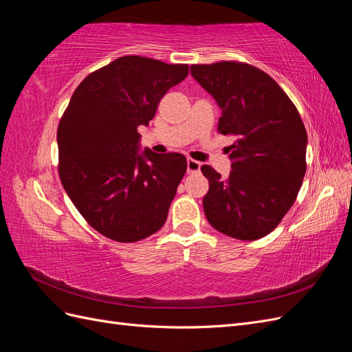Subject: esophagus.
<instances>
[{"label": "esophagus", "mask_w": 352, "mask_h": 352, "mask_svg": "<svg viewBox=\"0 0 352 352\" xmlns=\"http://www.w3.org/2000/svg\"><path fill=\"white\" fill-rule=\"evenodd\" d=\"M199 168H201L199 162H197V160H192V158H188V163H186L188 173H198Z\"/></svg>", "instance_id": "1"}]
</instances>
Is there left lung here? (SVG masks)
I'll use <instances>...</instances> for the list:
<instances>
[{"mask_svg":"<svg viewBox=\"0 0 352 352\" xmlns=\"http://www.w3.org/2000/svg\"><path fill=\"white\" fill-rule=\"evenodd\" d=\"M192 78L221 110L217 131L235 138L228 179L210 166L202 199L210 225L225 235L260 239L279 225L305 175L307 132L301 116L267 73L236 61L190 66Z\"/></svg>","mask_w":352,"mask_h":352,"instance_id":"left-lung-1","label":"left lung"}]
</instances>
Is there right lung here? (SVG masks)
Returning a JSON list of instances; mask_svg holds the SVG:
<instances>
[{
  "label": "right lung",
  "mask_w": 352,
  "mask_h": 352,
  "mask_svg": "<svg viewBox=\"0 0 352 352\" xmlns=\"http://www.w3.org/2000/svg\"><path fill=\"white\" fill-rule=\"evenodd\" d=\"M186 65L120 57L85 78L58 131L63 188L89 225L116 242H136L166 223L186 172L179 153L141 151L138 127L148 126L166 92L188 76Z\"/></svg>",
  "instance_id": "1"
}]
</instances>
